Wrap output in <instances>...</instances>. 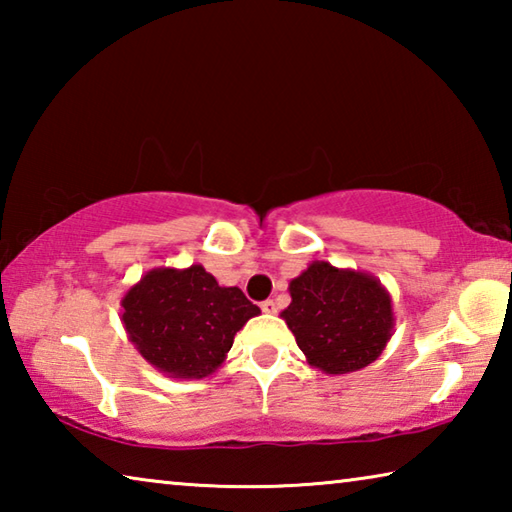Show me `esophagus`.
Returning a JSON list of instances; mask_svg holds the SVG:
<instances>
[{
	"instance_id": "34e87169",
	"label": "esophagus",
	"mask_w": 512,
	"mask_h": 512,
	"mask_svg": "<svg viewBox=\"0 0 512 512\" xmlns=\"http://www.w3.org/2000/svg\"><path fill=\"white\" fill-rule=\"evenodd\" d=\"M262 311H264V314H275V311H277V302H275V300H264V302H262Z\"/></svg>"
}]
</instances>
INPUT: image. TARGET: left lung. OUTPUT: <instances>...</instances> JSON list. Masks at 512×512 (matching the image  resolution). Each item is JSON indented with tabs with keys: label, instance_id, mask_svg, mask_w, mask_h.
<instances>
[{
	"label": "left lung",
	"instance_id": "8db88e82",
	"mask_svg": "<svg viewBox=\"0 0 512 512\" xmlns=\"http://www.w3.org/2000/svg\"><path fill=\"white\" fill-rule=\"evenodd\" d=\"M282 320L309 366L350 375L384 352L395 329L393 298L375 275L314 259L289 282Z\"/></svg>",
	"mask_w": 512,
	"mask_h": 512
}]
</instances>
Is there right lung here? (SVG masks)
<instances>
[{
    "label": "right lung",
    "instance_id": "obj_1",
    "mask_svg": "<svg viewBox=\"0 0 512 512\" xmlns=\"http://www.w3.org/2000/svg\"><path fill=\"white\" fill-rule=\"evenodd\" d=\"M259 316L239 287L203 264L146 271L121 298V325L146 363L173 379H203L228 357L235 334Z\"/></svg>",
    "mask_w": 512,
    "mask_h": 512
}]
</instances>
